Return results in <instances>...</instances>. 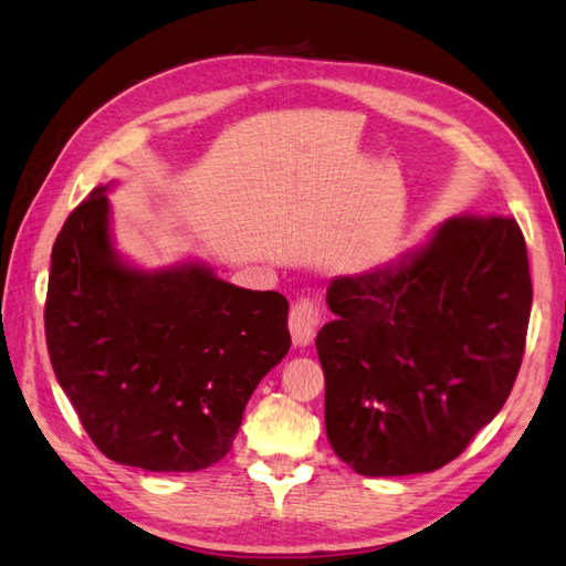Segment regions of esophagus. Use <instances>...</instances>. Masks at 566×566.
Returning a JSON list of instances; mask_svg holds the SVG:
<instances>
[{"label": "esophagus", "mask_w": 566, "mask_h": 566, "mask_svg": "<svg viewBox=\"0 0 566 566\" xmlns=\"http://www.w3.org/2000/svg\"><path fill=\"white\" fill-rule=\"evenodd\" d=\"M323 323V308L321 303L313 298H298L292 313H289V329H292V339L296 346H308L315 337L317 327Z\"/></svg>", "instance_id": "obj_1"}]
</instances>
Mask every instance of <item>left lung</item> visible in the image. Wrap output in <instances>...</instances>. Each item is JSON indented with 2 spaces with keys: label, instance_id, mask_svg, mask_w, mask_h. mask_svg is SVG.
Returning <instances> with one entry per match:
<instances>
[{
  "label": "left lung",
  "instance_id": "obj_1",
  "mask_svg": "<svg viewBox=\"0 0 566 566\" xmlns=\"http://www.w3.org/2000/svg\"><path fill=\"white\" fill-rule=\"evenodd\" d=\"M531 301L524 234L500 214L452 217L399 263L332 280L315 349L335 454L360 475L457 459L512 392Z\"/></svg>",
  "mask_w": 566,
  "mask_h": 566
}]
</instances>
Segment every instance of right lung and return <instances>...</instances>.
<instances>
[{"instance_id": "add662e5", "label": "right lung", "mask_w": 566, "mask_h": 566, "mask_svg": "<svg viewBox=\"0 0 566 566\" xmlns=\"http://www.w3.org/2000/svg\"><path fill=\"white\" fill-rule=\"evenodd\" d=\"M289 301L206 265L140 272L109 239L107 186L54 241L45 337L56 380L107 459L200 471L227 457L253 389L292 346Z\"/></svg>"}]
</instances>
